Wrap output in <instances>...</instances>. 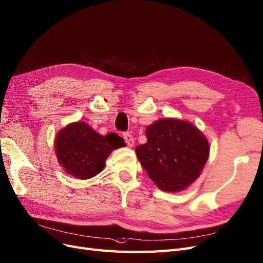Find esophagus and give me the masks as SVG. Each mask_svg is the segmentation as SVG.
<instances>
[{
    "label": "esophagus",
    "mask_w": 263,
    "mask_h": 263,
    "mask_svg": "<svg viewBox=\"0 0 263 263\" xmlns=\"http://www.w3.org/2000/svg\"><path fill=\"white\" fill-rule=\"evenodd\" d=\"M123 139H124V141H125V143H126V145H128V146H130V147L133 146V145H134V139H133V137H132L130 133H128V132L123 133Z\"/></svg>",
    "instance_id": "1"
}]
</instances>
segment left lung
<instances>
[{
    "label": "left lung",
    "instance_id": "8db88e82",
    "mask_svg": "<svg viewBox=\"0 0 263 263\" xmlns=\"http://www.w3.org/2000/svg\"><path fill=\"white\" fill-rule=\"evenodd\" d=\"M147 142L135 153L148 177L164 192H180L195 181L208 156L209 143L191 122L159 119L146 129Z\"/></svg>",
    "mask_w": 263,
    "mask_h": 263
}]
</instances>
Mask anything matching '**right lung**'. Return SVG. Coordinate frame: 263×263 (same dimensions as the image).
I'll list each match as a JSON object with an SVG mask.
<instances>
[{"mask_svg": "<svg viewBox=\"0 0 263 263\" xmlns=\"http://www.w3.org/2000/svg\"><path fill=\"white\" fill-rule=\"evenodd\" d=\"M124 145L118 134L103 137L85 122H73L57 133L55 152L58 162L68 174L86 180L99 174L109 154Z\"/></svg>", "mask_w": 263, "mask_h": 263, "instance_id": "1", "label": "right lung"}]
</instances>
